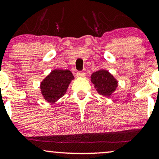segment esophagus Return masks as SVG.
Wrapping results in <instances>:
<instances>
[{"label":"esophagus","instance_id":"obj_1","mask_svg":"<svg viewBox=\"0 0 159 159\" xmlns=\"http://www.w3.org/2000/svg\"><path fill=\"white\" fill-rule=\"evenodd\" d=\"M76 75L78 77H84L85 73L84 72H82V71H78V72H76Z\"/></svg>","mask_w":159,"mask_h":159}]
</instances>
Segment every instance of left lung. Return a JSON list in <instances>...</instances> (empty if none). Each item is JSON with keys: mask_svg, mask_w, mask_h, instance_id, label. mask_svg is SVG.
Listing matches in <instances>:
<instances>
[{"mask_svg": "<svg viewBox=\"0 0 159 159\" xmlns=\"http://www.w3.org/2000/svg\"><path fill=\"white\" fill-rule=\"evenodd\" d=\"M91 81L98 93L104 96H110L116 89L117 81L107 71L99 70L91 75Z\"/></svg>", "mask_w": 159, "mask_h": 159, "instance_id": "left-lung-1", "label": "left lung"}]
</instances>
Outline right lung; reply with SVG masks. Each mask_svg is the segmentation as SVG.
Listing matches in <instances>:
<instances>
[{"label":"right lung","instance_id":"1","mask_svg":"<svg viewBox=\"0 0 159 159\" xmlns=\"http://www.w3.org/2000/svg\"><path fill=\"white\" fill-rule=\"evenodd\" d=\"M74 78L68 69H55L52 71L41 83L42 93L49 102H54L66 92L69 84Z\"/></svg>","mask_w":159,"mask_h":159}]
</instances>
